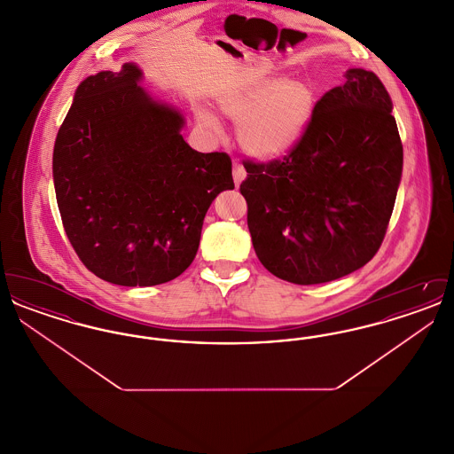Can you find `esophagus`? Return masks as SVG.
<instances>
[{"label": "esophagus", "mask_w": 454, "mask_h": 454, "mask_svg": "<svg viewBox=\"0 0 454 454\" xmlns=\"http://www.w3.org/2000/svg\"><path fill=\"white\" fill-rule=\"evenodd\" d=\"M245 176H247V172H245L243 165H239L238 161H235V163H233V180H235V185H237V187L245 180Z\"/></svg>", "instance_id": "esophagus-1"}]
</instances>
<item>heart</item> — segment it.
<instances>
[{
	"instance_id": "heart-1",
	"label": "heart",
	"mask_w": 454,
	"mask_h": 454,
	"mask_svg": "<svg viewBox=\"0 0 454 454\" xmlns=\"http://www.w3.org/2000/svg\"><path fill=\"white\" fill-rule=\"evenodd\" d=\"M221 110L239 124L238 139L245 152L260 160L284 156L300 139L311 119L315 97L296 80H263L224 97ZM200 122L217 129L216 119L200 115Z\"/></svg>"
}]
</instances>
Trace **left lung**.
I'll return each mask as SVG.
<instances>
[{
    "mask_svg": "<svg viewBox=\"0 0 454 454\" xmlns=\"http://www.w3.org/2000/svg\"><path fill=\"white\" fill-rule=\"evenodd\" d=\"M243 167L247 223L269 272L309 286L361 269L385 239L403 167L387 88L372 71L348 69L289 152Z\"/></svg>",
    "mask_w": 454,
    "mask_h": 454,
    "instance_id": "left-lung-1",
    "label": "left lung"
}]
</instances>
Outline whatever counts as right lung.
Returning <instances> with one entry per match:
<instances>
[{
  "label": "right lung",
  "instance_id": "add662e5",
  "mask_svg": "<svg viewBox=\"0 0 454 454\" xmlns=\"http://www.w3.org/2000/svg\"><path fill=\"white\" fill-rule=\"evenodd\" d=\"M122 66L78 87L59 128L54 189L66 237L90 272L117 286H156L194 260L204 216L235 189L226 153H199L182 115L153 102Z\"/></svg>",
  "mask_w": 454,
  "mask_h": 454
}]
</instances>
